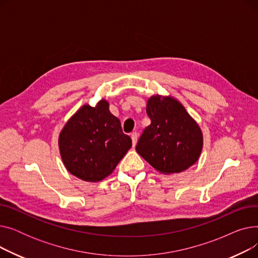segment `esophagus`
Masks as SVG:
<instances>
[{
  "mask_svg": "<svg viewBox=\"0 0 258 258\" xmlns=\"http://www.w3.org/2000/svg\"><path fill=\"white\" fill-rule=\"evenodd\" d=\"M131 138H132V142H133V146L136 145L137 143V139H138V134L136 132H134L131 134Z\"/></svg>",
  "mask_w": 258,
  "mask_h": 258,
  "instance_id": "obj_1",
  "label": "esophagus"
}]
</instances>
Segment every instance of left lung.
Returning a JSON list of instances; mask_svg holds the SVG:
<instances>
[{
    "label": "left lung",
    "instance_id": "left-lung-1",
    "mask_svg": "<svg viewBox=\"0 0 258 258\" xmlns=\"http://www.w3.org/2000/svg\"><path fill=\"white\" fill-rule=\"evenodd\" d=\"M146 113V126L136 145L137 153L162 173L181 172L198 161L203 135L185 107L171 97L153 96Z\"/></svg>",
    "mask_w": 258,
    "mask_h": 258
}]
</instances>
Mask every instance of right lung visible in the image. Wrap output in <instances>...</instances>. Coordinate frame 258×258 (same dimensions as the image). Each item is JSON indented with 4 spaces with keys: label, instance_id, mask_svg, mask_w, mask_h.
Listing matches in <instances>:
<instances>
[{
    "label": "right lung",
    "instance_id": "add662e5",
    "mask_svg": "<svg viewBox=\"0 0 258 258\" xmlns=\"http://www.w3.org/2000/svg\"><path fill=\"white\" fill-rule=\"evenodd\" d=\"M58 145L68 170L84 181L98 182L113 172L132 139L108 111V103L101 100L95 107L79 108L62 128Z\"/></svg>",
    "mask_w": 258,
    "mask_h": 258
}]
</instances>
